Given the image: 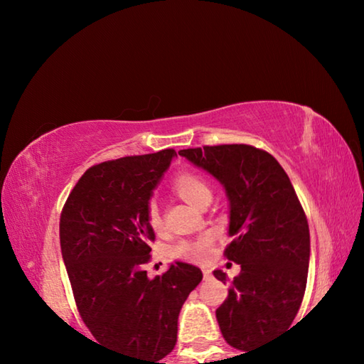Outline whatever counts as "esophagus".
<instances>
[{"label": "esophagus", "instance_id": "34e87169", "mask_svg": "<svg viewBox=\"0 0 364 364\" xmlns=\"http://www.w3.org/2000/svg\"><path fill=\"white\" fill-rule=\"evenodd\" d=\"M202 273H204V278H210V276H212V269L202 268Z\"/></svg>", "mask_w": 364, "mask_h": 364}]
</instances>
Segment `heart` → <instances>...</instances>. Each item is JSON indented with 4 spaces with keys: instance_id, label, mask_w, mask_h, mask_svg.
I'll return each instance as SVG.
<instances>
[{
    "instance_id": "b5f03b06",
    "label": "heart",
    "mask_w": 364,
    "mask_h": 364,
    "mask_svg": "<svg viewBox=\"0 0 364 364\" xmlns=\"http://www.w3.org/2000/svg\"><path fill=\"white\" fill-rule=\"evenodd\" d=\"M175 193L188 202L191 205L199 204L202 197L212 196L208 184L202 180L199 175L193 173V171H183L178 175L173 181ZM147 223L152 230H159L162 226V218H160L159 208L151 204L147 207ZM212 247V237L208 234L199 236L196 239H184L173 245L171 254L176 258H184V260H194V262H204L210 255Z\"/></svg>"
}]
</instances>
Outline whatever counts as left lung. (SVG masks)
Listing matches in <instances>:
<instances>
[{"label": "left lung", "instance_id": "obj_1", "mask_svg": "<svg viewBox=\"0 0 364 364\" xmlns=\"http://www.w3.org/2000/svg\"><path fill=\"white\" fill-rule=\"evenodd\" d=\"M223 184L230 199L225 257L241 264L217 321L231 347L247 352L289 329L304 300L310 230L291 180L278 160L249 144L178 152ZM226 281V273L213 271Z\"/></svg>", "mask_w": 364, "mask_h": 364}]
</instances>
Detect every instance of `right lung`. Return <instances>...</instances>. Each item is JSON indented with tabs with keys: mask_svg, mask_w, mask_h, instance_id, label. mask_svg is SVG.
I'll return each mask as SVG.
<instances>
[{
	"mask_svg": "<svg viewBox=\"0 0 364 364\" xmlns=\"http://www.w3.org/2000/svg\"><path fill=\"white\" fill-rule=\"evenodd\" d=\"M175 156L164 149L93 165L60 213V250L80 316L97 342L133 364H165L181 306L202 281V271L183 262L154 279L144 271L156 239L147 207Z\"/></svg>",
	"mask_w": 364,
	"mask_h": 364,
	"instance_id": "add662e5",
	"label": "right lung"
}]
</instances>
